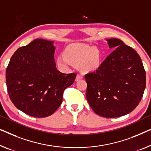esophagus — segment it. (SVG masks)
<instances>
[{
    "mask_svg": "<svg viewBox=\"0 0 151 151\" xmlns=\"http://www.w3.org/2000/svg\"><path fill=\"white\" fill-rule=\"evenodd\" d=\"M82 78H83V76H82V75H76V76L75 81H78L82 79Z\"/></svg>",
    "mask_w": 151,
    "mask_h": 151,
    "instance_id": "esophagus-1",
    "label": "esophagus"
}]
</instances>
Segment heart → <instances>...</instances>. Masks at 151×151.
Here are the masks:
<instances>
[{
  "instance_id": "1",
  "label": "heart",
  "mask_w": 151,
  "mask_h": 151,
  "mask_svg": "<svg viewBox=\"0 0 151 151\" xmlns=\"http://www.w3.org/2000/svg\"><path fill=\"white\" fill-rule=\"evenodd\" d=\"M101 53L99 49L82 43H73L65 49V55H60L57 59L58 64L64 69L68 68L73 64H78L84 72L97 69L100 63Z\"/></svg>"
}]
</instances>
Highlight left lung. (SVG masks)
I'll return each mask as SVG.
<instances>
[{
	"label": "left lung",
	"mask_w": 151,
	"mask_h": 151,
	"mask_svg": "<svg viewBox=\"0 0 151 151\" xmlns=\"http://www.w3.org/2000/svg\"><path fill=\"white\" fill-rule=\"evenodd\" d=\"M106 40L114 49L96 71L85 75L86 98L98 115L119 117L140 103L146 87V72L133 48L117 39Z\"/></svg>",
	"instance_id": "left-lung-1"
}]
</instances>
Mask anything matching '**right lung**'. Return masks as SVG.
Segmentation results:
<instances>
[{
	"instance_id": "obj_1",
	"label": "right lung",
	"mask_w": 151,
	"mask_h": 151,
	"mask_svg": "<svg viewBox=\"0 0 151 151\" xmlns=\"http://www.w3.org/2000/svg\"><path fill=\"white\" fill-rule=\"evenodd\" d=\"M53 41L32 40L17 49L6 70V84L11 102L28 115L50 116L62 102L63 93L75 81V73L56 68Z\"/></svg>"
}]
</instances>
